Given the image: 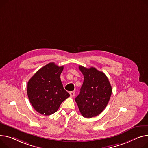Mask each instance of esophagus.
<instances>
[{"instance_id":"34e87169","label":"esophagus","mask_w":148,"mask_h":148,"mask_svg":"<svg viewBox=\"0 0 148 148\" xmlns=\"http://www.w3.org/2000/svg\"><path fill=\"white\" fill-rule=\"evenodd\" d=\"M70 96H71V97H74V95H75V92H74V91L70 92Z\"/></svg>"}]
</instances>
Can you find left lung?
I'll use <instances>...</instances> for the list:
<instances>
[{
  "instance_id": "1",
  "label": "left lung",
  "mask_w": 148,
  "mask_h": 148,
  "mask_svg": "<svg viewBox=\"0 0 148 148\" xmlns=\"http://www.w3.org/2000/svg\"><path fill=\"white\" fill-rule=\"evenodd\" d=\"M84 76L80 94L75 99L82 115L92 118L100 114L110 99L112 87L106 75L94 67L79 66Z\"/></svg>"
}]
</instances>
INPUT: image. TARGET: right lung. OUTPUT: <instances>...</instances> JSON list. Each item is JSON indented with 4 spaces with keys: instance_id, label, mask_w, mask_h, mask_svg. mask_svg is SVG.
<instances>
[{
    "instance_id": "add662e5",
    "label": "right lung",
    "mask_w": 148,
    "mask_h": 148,
    "mask_svg": "<svg viewBox=\"0 0 148 148\" xmlns=\"http://www.w3.org/2000/svg\"><path fill=\"white\" fill-rule=\"evenodd\" d=\"M64 66L51 62L38 70L27 83L28 99L34 110L43 115L56 112L70 96L63 87L60 75Z\"/></svg>"
}]
</instances>
